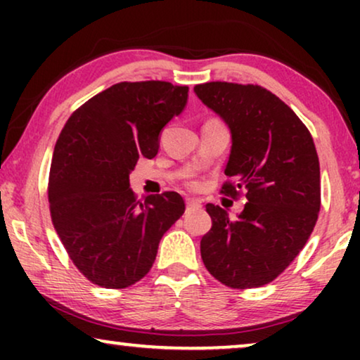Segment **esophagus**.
Listing matches in <instances>:
<instances>
[{
  "label": "esophagus",
  "instance_id": "1",
  "mask_svg": "<svg viewBox=\"0 0 360 360\" xmlns=\"http://www.w3.org/2000/svg\"><path fill=\"white\" fill-rule=\"evenodd\" d=\"M201 208V203L198 200H191V198H186V210H200Z\"/></svg>",
  "mask_w": 360,
  "mask_h": 360
}]
</instances>
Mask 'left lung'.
<instances>
[{
  "label": "left lung",
  "mask_w": 360,
  "mask_h": 360,
  "mask_svg": "<svg viewBox=\"0 0 360 360\" xmlns=\"http://www.w3.org/2000/svg\"><path fill=\"white\" fill-rule=\"evenodd\" d=\"M193 91L229 127L231 181L223 191L243 190L249 201L236 218L206 205L213 226L200 243L201 259L231 288L262 287L292 264L316 224L321 186L313 137L262 86L211 82Z\"/></svg>",
  "instance_id": "8db88e82"
}]
</instances>
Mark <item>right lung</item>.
<instances>
[{
  "label": "right lung",
  "instance_id": "add662e5",
  "mask_svg": "<svg viewBox=\"0 0 360 360\" xmlns=\"http://www.w3.org/2000/svg\"><path fill=\"white\" fill-rule=\"evenodd\" d=\"M186 101L188 86L116 83L78 108L58 136L49 176L52 223L77 269L100 287L139 282L184 214L175 191L137 201L129 174L139 157L157 155L162 131Z\"/></svg>",
  "mask_w": 360,
  "mask_h": 360
}]
</instances>
